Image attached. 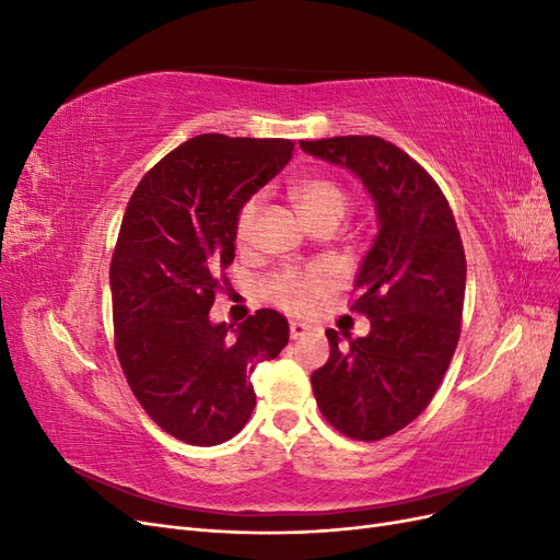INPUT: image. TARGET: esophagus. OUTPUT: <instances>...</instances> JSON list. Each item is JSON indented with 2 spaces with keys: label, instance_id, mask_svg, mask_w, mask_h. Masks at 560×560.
<instances>
[{
  "label": "esophagus",
  "instance_id": "obj_1",
  "mask_svg": "<svg viewBox=\"0 0 560 560\" xmlns=\"http://www.w3.org/2000/svg\"><path fill=\"white\" fill-rule=\"evenodd\" d=\"M308 334V327L301 325V322H290V336L294 338V341H299V338H303Z\"/></svg>",
  "mask_w": 560,
  "mask_h": 560
}]
</instances>
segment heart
Instances as JSON below:
<instances>
[{"mask_svg":"<svg viewBox=\"0 0 560 560\" xmlns=\"http://www.w3.org/2000/svg\"><path fill=\"white\" fill-rule=\"evenodd\" d=\"M294 200L299 212L303 214L308 224L319 222V219H338L346 214L350 206V194L341 182L331 177H308L294 186ZM261 208V196H252L238 212V222H235V235L238 241H247L252 235L254 222ZM334 287V273L325 266H315L308 270H284L273 282H270V296L278 301L280 306L306 313L313 308V303L325 296Z\"/></svg>","mask_w":560,"mask_h":560,"instance_id":"obj_1","label":"heart"}]
</instances>
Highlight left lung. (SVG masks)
I'll return each mask as SVG.
<instances>
[{"label":"left lung","mask_w":560,"mask_h":560,"mask_svg":"<svg viewBox=\"0 0 560 560\" xmlns=\"http://www.w3.org/2000/svg\"><path fill=\"white\" fill-rule=\"evenodd\" d=\"M343 165L376 202L378 235L354 280L362 338L327 329L329 360L311 383L322 416L358 442H378L428 409L460 338L467 261L448 200L406 151L376 135L301 142Z\"/></svg>","instance_id":"8db88e82"}]
</instances>
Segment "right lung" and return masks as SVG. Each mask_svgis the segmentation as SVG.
Listing matches in <instances>:
<instances>
[{"mask_svg":"<svg viewBox=\"0 0 560 560\" xmlns=\"http://www.w3.org/2000/svg\"><path fill=\"white\" fill-rule=\"evenodd\" d=\"M292 140L208 132L161 159L132 191L109 266L114 346L149 418L179 442L214 446L238 434L257 395L249 374L290 341L261 308L212 325L219 270L235 257L245 202L290 163Z\"/></svg>","mask_w":560,"mask_h":560,"instance_id":"add662e5","label":"right lung"}]
</instances>
